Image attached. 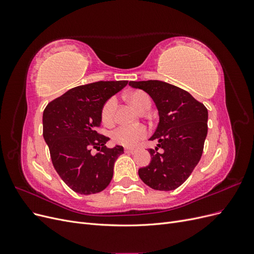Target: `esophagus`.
<instances>
[{
	"label": "esophagus",
	"instance_id": "1",
	"mask_svg": "<svg viewBox=\"0 0 254 254\" xmlns=\"http://www.w3.org/2000/svg\"><path fill=\"white\" fill-rule=\"evenodd\" d=\"M124 151L126 153H135L136 152V149H133V148H125Z\"/></svg>",
	"mask_w": 254,
	"mask_h": 254
}]
</instances>
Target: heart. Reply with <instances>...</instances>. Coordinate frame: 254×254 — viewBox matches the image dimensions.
<instances>
[{
  "label": "heart",
  "instance_id": "heart-1",
  "mask_svg": "<svg viewBox=\"0 0 254 254\" xmlns=\"http://www.w3.org/2000/svg\"><path fill=\"white\" fill-rule=\"evenodd\" d=\"M129 103L131 104L134 108L140 112H146L150 108V98L149 96L143 91L136 90L129 92L126 95ZM115 108H117V99L114 97H109L104 103L102 109H101V119L104 124H111L114 120ZM148 131L145 126H119L115 128L112 133L111 137L112 140L120 145L126 146V147H132L135 146L140 141L145 139L147 136Z\"/></svg>",
  "mask_w": 254,
  "mask_h": 254
}]
</instances>
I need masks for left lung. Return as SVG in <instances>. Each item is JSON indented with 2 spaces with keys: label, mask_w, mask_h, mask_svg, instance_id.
<instances>
[{
  "label": "left lung",
  "mask_w": 254,
  "mask_h": 254,
  "mask_svg": "<svg viewBox=\"0 0 254 254\" xmlns=\"http://www.w3.org/2000/svg\"><path fill=\"white\" fill-rule=\"evenodd\" d=\"M155 102L159 124L150 141L149 165L139 170L141 180L153 190H173L186 181L198 164L207 133V109L189 92L160 80L129 81ZM163 148L159 153L158 147Z\"/></svg>",
  "instance_id": "left-lung-1"
}]
</instances>
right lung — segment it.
<instances>
[{
	"label": "right lung",
	"instance_id": "add662e5",
	"mask_svg": "<svg viewBox=\"0 0 254 254\" xmlns=\"http://www.w3.org/2000/svg\"><path fill=\"white\" fill-rule=\"evenodd\" d=\"M128 83L97 81L68 90L43 111V137L56 172L66 186L81 195L99 193L109 186L113 166L124 153L122 146L107 148L109 137L97 132L104 103ZM96 149L93 155L90 151Z\"/></svg>",
	"mask_w": 254,
	"mask_h": 254
}]
</instances>
